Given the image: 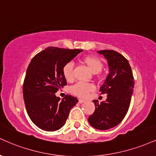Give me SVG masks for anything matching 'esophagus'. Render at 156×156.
<instances>
[{"mask_svg":"<svg viewBox=\"0 0 156 156\" xmlns=\"http://www.w3.org/2000/svg\"><path fill=\"white\" fill-rule=\"evenodd\" d=\"M84 102H85V100H84V99H78V102L80 103V104H81V103H83Z\"/></svg>","mask_w":156,"mask_h":156,"instance_id":"34e87169","label":"esophagus"}]
</instances>
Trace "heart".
Wrapping results in <instances>:
<instances>
[{
    "mask_svg": "<svg viewBox=\"0 0 156 156\" xmlns=\"http://www.w3.org/2000/svg\"><path fill=\"white\" fill-rule=\"evenodd\" d=\"M83 62L87 65L89 70L94 74L99 73L102 70L103 63L102 60L99 59L98 57H94V56H88L84 58ZM73 64L72 62L67 63L64 66L62 69L63 76L67 81H71L73 79ZM94 87L92 84L78 83L70 88V92L79 97H86L90 92L94 91Z\"/></svg>",
    "mask_w": 156,
    "mask_h": 156,
    "instance_id": "b5f03b06",
    "label": "heart"
}]
</instances>
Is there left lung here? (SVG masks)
<instances>
[{
    "mask_svg": "<svg viewBox=\"0 0 156 156\" xmlns=\"http://www.w3.org/2000/svg\"><path fill=\"white\" fill-rule=\"evenodd\" d=\"M97 52L108 60L109 74L99 89L101 94L108 95L105 102L93 101L95 110L88 121L94 128L107 130L119 125L126 115L134 80L129 61L123 55L113 50Z\"/></svg>",
    "mask_w": 156,
    "mask_h": 156,
    "instance_id": "8db88e82",
    "label": "left lung"
}]
</instances>
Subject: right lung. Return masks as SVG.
Instances as JSON below:
<instances>
[{
    "instance_id": "add662e5",
    "label": "right lung",
    "mask_w": 156,
    "mask_h": 156,
    "mask_svg": "<svg viewBox=\"0 0 156 156\" xmlns=\"http://www.w3.org/2000/svg\"><path fill=\"white\" fill-rule=\"evenodd\" d=\"M83 51L48 47L37 54L27 67L23 84V97L31 121L38 128L54 132L65 125L71 108L78 102L66 95L60 99L55 93L67 85L62 69Z\"/></svg>"
}]
</instances>
